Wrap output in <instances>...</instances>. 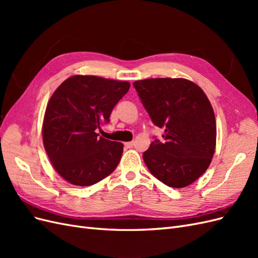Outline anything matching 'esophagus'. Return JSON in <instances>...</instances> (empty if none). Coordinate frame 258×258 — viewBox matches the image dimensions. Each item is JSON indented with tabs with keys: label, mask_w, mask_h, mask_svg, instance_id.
I'll return each mask as SVG.
<instances>
[{
	"label": "esophagus",
	"mask_w": 258,
	"mask_h": 258,
	"mask_svg": "<svg viewBox=\"0 0 258 258\" xmlns=\"http://www.w3.org/2000/svg\"><path fill=\"white\" fill-rule=\"evenodd\" d=\"M134 145H135V142H134V141H131V142H126V143H124V146L128 147V148L134 147Z\"/></svg>",
	"instance_id": "esophagus-1"
}]
</instances>
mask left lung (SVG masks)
I'll return each instance as SVG.
<instances>
[{"label": "left lung", "instance_id": "left-lung-1", "mask_svg": "<svg viewBox=\"0 0 258 258\" xmlns=\"http://www.w3.org/2000/svg\"><path fill=\"white\" fill-rule=\"evenodd\" d=\"M155 126L165 129L143 153L151 173L173 188L190 185L206 172L214 155L216 122L212 105L199 86L184 79L134 83Z\"/></svg>", "mask_w": 258, "mask_h": 258}]
</instances>
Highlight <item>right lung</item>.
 Listing matches in <instances>:
<instances>
[{"label":"right lung","instance_id":"obj_1","mask_svg":"<svg viewBox=\"0 0 258 258\" xmlns=\"http://www.w3.org/2000/svg\"><path fill=\"white\" fill-rule=\"evenodd\" d=\"M128 82L74 75L53 92L43 121V143L54 170L66 181L90 186L110 175L118 165L123 145L99 137Z\"/></svg>","mask_w":258,"mask_h":258}]
</instances>
